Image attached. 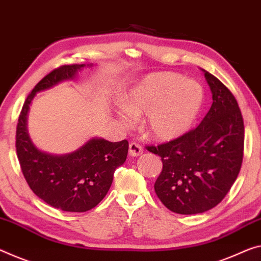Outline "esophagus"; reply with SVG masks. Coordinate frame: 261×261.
<instances>
[{"label":"esophagus","instance_id":"1","mask_svg":"<svg viewBox=\"0 0 261 261\" xmlns=\"http://www.w3.org/2000/svg\"><path fill=\"white\" fill-rule=\"evenodd\" d=\"M142 153H143V148L140 146L139 143H136V142H130L129 143V154L132 156L136 158V156H140Z\"/></svg>","mask_w":261,"mask_h":261}]
</instances>
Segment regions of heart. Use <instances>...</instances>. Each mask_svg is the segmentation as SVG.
Segmentation results:
<instances>
[{
	"label": "heart",
	"mask_w": 261,
	"mask_h": 261,
	"mask_svg": "<svg viewBox=\"0 0 261 261\" xmlns=\"http://www.w3.org/2000/svg\"><path fill=\"white\" fill-rule=\"evenodd\" d=\"M203 102L204 91L198 82L175 72H156L132 87L119 115L125 125H132L134 117L146 114L147 135L159 141H170L190 129Z\"/></svg>",
	"instance_id": "b5f03b06"
}]
</instances>
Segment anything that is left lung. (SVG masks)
Instances as JSON below:
<instances>
[{
  "mask_svg": "<svg viewBox=\"0 0 261 261\" xmlns=\"http://www.w3.org/2000/svg\"><path fill=\"white\" fill-rule=\"evenodd\" d=\"M204 71L212 105L195 129L147 150L161 156L154 189L170 211L202 214L222 202L237 179L244 155V121L234 95Z\"/></svg>",
  "mask_w": 261,
  "mask_h": 261,
  "instance_id": "obj_1",
  "label": "left lung"
}]
</instances>
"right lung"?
Instances as JSON below:
<instances>
[{
	"mask_svg": "<svg viewBox=\"0 0 261 261\" xmlns=\"http://www.w3.org/2000/svg\"><path fill=\"white\" fill-rule=\"evenodd\" d=\"M85 66L64 65L45 75L25 99L16 128V153L30 189L49 205L69 212L89 211L101 202L113 182L115 169L126 161L128 141L93 138L72 153L47 154L31 141L27 118L37 92L74 79Z\"/></svg>",
	"mask_w": 261,
	"mask_h": 261,
	"instance_id": "obj_1",
	"label": "right lung"
}]
</instances>
